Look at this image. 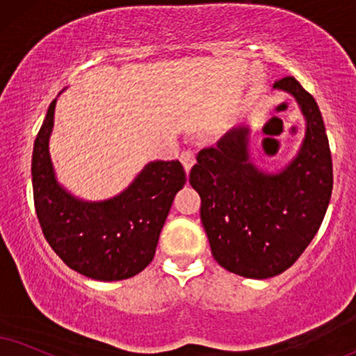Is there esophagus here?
Instances as JSON below:
<instances>
[{
    "label": "esophagus",
    "instance_id": "34e87169",
    "mask_svg": "<svg viewBox=\"0 0 356 356\" xmlns=\"http://www.w3.org/2000/svg\"><path fill=\"white\" fill-rule=\"evenodd\" d=\"M179 160H181V163L185 165V170L190 171L191 166L195 165V152L193 150H185L181 152V155H179Z\"/></svg>",
    "mask_w": 356,
    "mask_h": 356
}]
</instances>
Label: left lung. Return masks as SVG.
Returning <instances> with one entry per match:
<instances>
[{
	"label": "left lung",
	"mask_w": 356,
	"mask_h": 356,
	"mask_svg": "<svg viewBox=\"0 0 356 356\" xmlns=\"http://www.w3.org/2000/svg\"><path fill=\"white\" fill-rule=\"evenodd\" d=\"M292 94L307 130L296 160L277 175L249 161L248 129H232L196 155L190 183L201 196L213 257L232 274L269 279L282 274L317 234L333 188L332 153L322 113L296 77L275 81Z\"/></svg>",
	"instance_id": "left-lung-1"
}]
</instances>
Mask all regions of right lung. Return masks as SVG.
Wrapping results in <instances>:
<instances>
[{
  "label": "right lung",
  "instance_id": "1",
  "mask_svg": "<svg viewBox=\"0 0 356 356\" xmlns=\"http://www.w3.org/2000/svg\"><path fill=\"white\" fill-rule=\"evenodd\" d=\"M56 100L47 108L33 150L34 208L57 256L95 280L134 277L152 262L161 227L186 173L178 160L152 161L113 200L86 203L57 185L49 156Z\"/></svg>",
  "mask_w": 356,
  "mask_h": 356
}]
</instances>
